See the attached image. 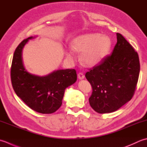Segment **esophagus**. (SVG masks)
Listing matches in <instances>:
<instances>
[{
	"label": "esophagus",
	"instance_id": "1",
	"mask_svg": "<svg viewBox=\"0 0 147 147\" xmlns=\"http://www.w3.org/2000/svg\"><path fill=\"white\" fill-rule=\"evenodd\" d=\"M78 78H79V79H83L84 78V75L83 73L82 72H79L77 75Z\"/></svg>",
	"mask_w": 147,
	"mask_h": 147
}]
</instances>
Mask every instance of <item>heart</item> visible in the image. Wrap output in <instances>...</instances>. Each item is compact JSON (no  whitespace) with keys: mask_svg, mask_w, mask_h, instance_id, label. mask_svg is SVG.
Returning a JSON list of instances; mask_svg holds the SVG:
<instances>
[{"mask_svg":"<svg viewBox=\"0 0 147 147\" xmlns=\"http://www.w3.org/2000/svg\"><path fill=\"white\" fill-rule=\"evenodd\" d=\"M111 40L107 35L100 34H88L80 35L71 42V46L74 51L82 53L81 60L86 65L94 67L98 65L107 55L111 47ZM68 59L74 60L73 51L66 53Z\"/></svg>","mask_w":147,"mask_h":147,"instance_id":"obj_1","label":"heart"}]
</instances>
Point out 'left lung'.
I'll list each match as a JSON object with an SVG mask.
<instances>
[{
  "label": "left lung",
  "instance_id": "8db88e82",
  "mask_svg": "<svg viewBox=\"0 0 147 147\" xmlns=\"http://www.w3.org/2000/svg\"><path fill=\"white\" fill-rule=\"evenodd\" d=\"M117 40L111 55L86 74L92 89L89 104L99 113L115 112L130 101L138 80V55L119 33Z\"/></svg>",
  "mask_w": 147,
  "mask_h": 147
}]
</instances>
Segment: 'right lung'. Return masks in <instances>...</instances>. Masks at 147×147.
<instances>
[{
    "instance_id": "add662e5",
    "label": "right lung",
    "mask_w": 147,
    "mask_h": 147,
    "mask_svg": "<svg viewBox=\"0 0 147 147\" xmlns=\"http://www.w3.org/2000/svg\"><path fill=\"white\" fill-rule=\"evenodd\" d=\"M33 37L23 40L15 50L11 68L14 92L28 107L41 113L55 112L61 106L65 89L77 80L75 69L58 70L46 76L28 73L22 61V50Z\"/></svg>"
}]
</instances>
